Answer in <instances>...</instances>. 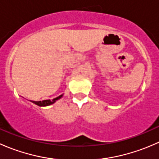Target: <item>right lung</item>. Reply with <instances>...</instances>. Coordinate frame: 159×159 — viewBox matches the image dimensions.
<instances>
[{
    "mask_svg": "<svg viewBox=\"0 0 159 159\" xmlns=\"http://www.w3.org/2000/svg\"><path fill=\"white\" fill-rule=\"evenodd\" d=\"M63 96V94H61L60 96H58V97L55 98H54L53 100H44V101H39V102H35V101H32V102L34 104H36L37 105H38V106H48V105H52V104H54V102H56L57 100H58L59 98H61Z\"/></svg>",
    "mask_w": 159,
    "mask_h": 159,
    "instance_id": "obj_1",
    "label": "right lung"
}]
</instances>
